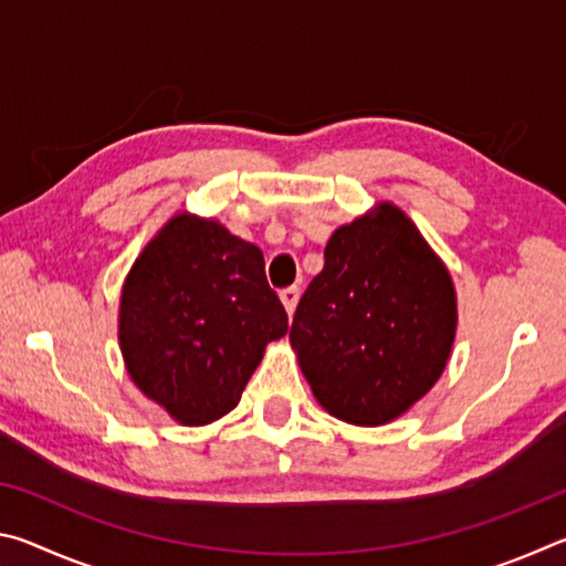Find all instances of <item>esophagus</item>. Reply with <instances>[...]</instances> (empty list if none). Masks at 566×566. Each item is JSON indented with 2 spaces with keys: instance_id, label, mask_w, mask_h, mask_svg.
I'll return each mask as SVG.
<instances>
[{
  "instance_id": "34e87169",
  "label": "esophagus",
  "mask_w": 566,
  "mask_h": 566,
  "mask_svg": "<svg viewBox=\"0 0 566 566\" xmlns=\"http://www.w3.org/2000/svg\"><path fill=\"white\" fill-rule=\"evenodd\" d=\"M280 300H282V304H284V310H286V314H294V310H296V302H300V290H296V286H290V290H282L280 292Z\"/></svg>"
}]
</instances>
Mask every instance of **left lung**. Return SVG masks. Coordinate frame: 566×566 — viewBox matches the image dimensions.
I'll use <instances>...</instances> for the list:
<instances>
[{
    "mask_svg": "<svg viewBox=\"0 0 566 566\" xmlns=\"http://www.w3.org/2000/svg\"><path fill=\"white\" fill-rule=\"evenodd\" d=\"M454 337L452 274L391 202L334 229L290 332L314 399L357 427L415 407L442 377Z\"/></svg>",
    "mask_w": 566,
    "mask_h": 566,
    "instance_id": "1",
    "label": "left lung"
}]
</instances>
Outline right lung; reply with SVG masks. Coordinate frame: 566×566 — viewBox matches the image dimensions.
<instances>
[{
  "mask_svg": "<svg viewBox=\"0 0 566 566\" xmlns=\"http://www.w3.org/2000/svg\"><path fill=\"white\" fill-rule=\"evenodd\" d=\"M286 327L262 249L212 217H171L122 284L124 367L142 395L185 427L229 415L266 344Z\"/></svg>",
  "mask_w": 566,
  "mask_h": 566,
  "instance_id": "1",
  "label": "right lung"
}]
</instances>
